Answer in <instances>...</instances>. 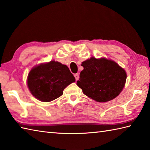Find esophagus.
Returning a JSON list of instances; mask_svg holds the SVG:
<instances>
[{
  "label": "esophagus",
  "mask_w": 150,
  "mask_h": 150,
  "mask_svg": "<svg viewBox=\"0 0 150 150\" xmlns=\"http://www.w3.org/2000/svg\"><path fill=\"white\" fill-rule=\"evenodd\" d=\"M74 76H75V80H76V81H78V80H79V73H75V74L74 75Z\"/></svg>",
  "instance_id": "esophagus-1"
}]
</instances>
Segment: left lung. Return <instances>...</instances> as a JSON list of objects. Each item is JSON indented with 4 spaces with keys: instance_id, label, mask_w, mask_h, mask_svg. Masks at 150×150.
Masks as SVG:
<instances>
[{
    "instance_id": "8db88e82",
    "label": "left lung",
    "mask_w": 150,
    "mask_h": 150,
    "mask_svg": "<svg viewBox=\"0 0 150 150\" xmlns=\"http://www.w3.org/2000/svg\"><path fill=\"white\" fill-rule=\"evenodd\" d=\"M77 84L84 95L99 103L113 99L122 90L126 73L113 60L91 57L82 63Z\"/></svg>"
}]
</instances>
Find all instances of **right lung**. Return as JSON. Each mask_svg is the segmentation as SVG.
<instances>
[{
	"instance_id": "right-lung-1",
	"label": "right lung",
	"mask_w": 150,
	"mask_h": 150,
	"mask_svg": "<svg viewBox=\"0 0 150 150\" xmlns=\"http://www.w3.org/2000/svg\"><path fill=\"white\" fill-rule=\"evenodd\" d=\"M75 79L66 65L51 61L35 67L28 77V86L33 96L42 102H50L63 94V90Z\"/></svg>"
}]
</instances>
